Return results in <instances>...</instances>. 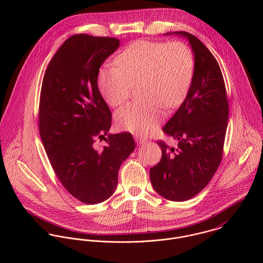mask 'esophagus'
<instances>
[{
	"instance_id": "esophagus-1",
	"label": "esophagus",
	"mask_w": 263,
	"mask_h": 263,
	"mask_svg": "<svg viewBox=\"0 0 263 263\" xmlns=\"http://www.w3.org/2000/svg\"><path fill=\"white\" fill-rule=\"evenodd\" d=\"M135 140H136L138 143H140V144L145 143V142L147 141L146 138H144V137H142V136H140V135H135Z\"/></svg>"
}]
</instances>
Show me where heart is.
I'll use <instances>...</instances> for the list:
<instances>
[{
	"instance_id": "1",
	"label": "heart",
	"mask_w": 263,
	"mask_h": 263,
	"mask_svg": "<svg viewBox=\"0 0 263 263\" xmlns=\"http://www.w3.org/2000/svg\"><path fill=\"white\" fill-rule=\"evenodd\" d=\"M195 58L184 43L137 41L116 58V66L99 70L98 86L112 107L122 105L138 85L140 100L127 104L116 114L121 130L137 134L151 132L160 121L164 105L181 104L190 89Z\"/></svg>"
}]
</instances>
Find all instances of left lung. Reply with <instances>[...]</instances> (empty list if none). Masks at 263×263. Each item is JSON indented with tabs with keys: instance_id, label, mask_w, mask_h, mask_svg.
<instances>
[{
	"instance_id": "obj_1",
	"label": "left lung",
	"mask_w": 263,
	"mask_h": 263,
	"mask_svg": "<svg viewBox=\"0 0 263 263\" xmlns=\"http://www.w3.org/2000/svg\"><path fill=\"white\" fill-rule=\"evenodd\" d=\"M171 34L189 40L195 70L184 102L162 129L178 140V147L157 141L162 157L149 170V179L161 197L181 202L203 191L221 161L229 104L221 70L211 52L189 32L165 33Z\"/></svg>"
}]
</instances>
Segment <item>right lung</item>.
<instances>
[{
	"instance_id": "add662e5",
	"label": "right lung",
	"mask_w": 263,
	"mask_h": 263,
	"mask_svg": "<svg viewBox=\"0 0 263 263\" xmlns=\"http://www.w3.org/2000/svg\"><path fill=\"white\" fill-rule=\"evenodd\" d=\"M119 47L114 37L74 34L50 61L42 85L39 123L46 153L64 189L89 205L115 193L120 167L135 148L131 133L108 134L111 111L98 87L101 65ZM97 138L106 141L102 149Z\"/></svg>"
}]
</instances>
